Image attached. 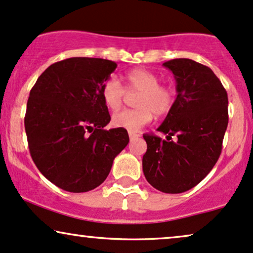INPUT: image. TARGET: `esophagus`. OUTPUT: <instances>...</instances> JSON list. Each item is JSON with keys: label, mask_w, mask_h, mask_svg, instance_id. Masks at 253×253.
I'll list each match as a JSON object with an SVG mask.
<instances>
[{"label": "esophagus", "mask_w": 253, "mask_h": 253, "mask_svg": "<svg viewBox=\"0 0 253 253\" xmlns=\"http://www.w3.org/2000/svg\"><path fill=\"white\" fill-rule=\"evenodd\" d=\"M129 137H130V141H135V139L139 138V137H141V135H139V133H137V132L130 131L129 132Z\"/></svg>", "instance_id": "esophagus-1"}]
</instances>
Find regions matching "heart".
Instances as JSON below:
<instances>
[{
  "instance_id": "obj_1",
  "label": "heart",
  "mask_w": 253,
  "mask_h": 253,
  "mask_svg": "<svg viewBox=\"0 0 253 253\" xmlns=\"http://www.w3.org/2000/svg\"><path fill=\"white\" fill-rule=\"evenodd\" d=\"M126 81L127 92H138L135 99L137 109L115 112L111 117V124L115 127H122L127 131H138L152 120V114L163 116L171 110L174 103L173 89L160 84V79L155 73L137 68L126 74ZM126 90L120 80L115 75H111L102 85L103 102L111 110H117L123 103Z\"/></svg>"
}]
</instances>
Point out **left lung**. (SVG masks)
<instances>
[{"label": "left lung", "mask_w": 253, "mask_h": 253, "mask_svg": "<svg viewBox=\"0 0 253 253\" xmlns=\"http://www.w3.org/2000/svg\"><path fill=\"white\" fill-rule=\"evenodd\" d=\"M173 74L177 97L155 135H144L143 172L146 180L165 193L192 189L212 170L222 152L229 114L227 93L209 67L189 58L163 63ZM176 135V141L170 137Z\"/></svg>", "instance_id": "1"}]
</instances>
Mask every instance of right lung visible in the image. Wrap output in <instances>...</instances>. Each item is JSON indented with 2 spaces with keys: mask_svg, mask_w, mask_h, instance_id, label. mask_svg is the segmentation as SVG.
I'll list each match as a JSON object with an SVG mask.
<instances>
[{
  "mask_svg": "<svg viewBox=\"0 0 253 253\" xmlns=\"http://www.w3.org/2000/svg\"><path fill=\"white\" fill-rule=\"evenodd\" d=\"M116 68L103 58H67L46 68L30 90L24 126L31 158L65 191L101 185L129 143L126 129H103L110 115L101 90Z\"/></svg>",
  "mask_w": 253,
  "mask_h": 253,
  "instance_id": "right-lung-1",
  "label": "right lung"
}]
</instances>
